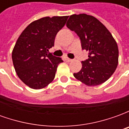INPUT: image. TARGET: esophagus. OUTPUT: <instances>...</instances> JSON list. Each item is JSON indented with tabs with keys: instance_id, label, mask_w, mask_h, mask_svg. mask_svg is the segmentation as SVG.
Returning <instances> with one entry per match:
<instances>
[{
	"instance_id": "esophagus-1",
	"label": "esophagus",
	"mask_w": 129,
	"mask_h": 129,
	"mask_svg": "<svg viewBox=\"0 0 129 129\" xmlns=\"http://www.w3.org/2000/svg\"><path fill=\"white\" fill-rule=\"evenodd\" d=\"M65 61L66 62H70L72 61V59H69V58H68V57H66V58H65Z\"/></svg>"
}]
</instances>
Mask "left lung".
<instances>
[{"label":"left lung","instance_id":"8db88e82","mask_svg":"<svg viewBox=\"0 0 129 129\" xmlns=\"http://www.w3.org/2000/svg\"><path fill=\"white\" fill-rule=\"evenodd\" d=\"M66 25L77 34L82 49L88 52V59L81 62V70L74 77L88 86L104 83L118 65V47L111 33L97 18L86 14L71 15Z\"/></svg>","mask_w":129,"mask_h":129}]
</instances>
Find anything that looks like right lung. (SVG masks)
<instances>
[{
	"label": "right lung",
	"mask_w": 129,
	"mask_h": 129,
	"mask_svg": "<svg viewBox=\"0 0 129 129\" xmlns=\"http://www.w3.org/2000/svg\"><path fill=\"white\" fill-rule=\"evenodd\" d=\"M68 16L43 17L24 29L12 50L13 64L17 75L32 89H42L54 79L60 57L49 53L57 32L64 26Z\"/></svg>",
	"instance_id": "right-lung-1"
}]
</instances>
